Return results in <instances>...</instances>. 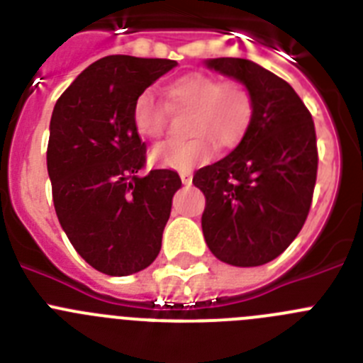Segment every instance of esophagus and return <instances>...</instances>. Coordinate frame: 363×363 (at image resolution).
<instances>
[{"label":"esophagus","instance_id":"1","mask_svg":"<svg viewBox=\"0 0 363 363\" xmlns=\"http://www.w3.org/2000/svg\"><path fill=\"white\" fill-rule=\"evenodd\" d=\"M179 178H182L184 185H191L192 184V172L191 171H182V172H179Z\"/></svg>","mask_w":363,"mask_h":363}]
</instances>
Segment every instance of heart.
<instances>
[{
    "label": "heart",
    "mask_w": 363,
    "mask_h": 363,
    "mask_svg": "<svg viewBox=\"0 0 363 363\" xmlns=\"http://www.w3.org/2000/svg\"><path fill=\"white\" fill-rule=\"evenodd\" d=\"M169 107L174 112H191L187 130L194 134L182 143H163L150 150L156 165L178 171H191L209 162L214 143L220 149H234L245 138L255 118L251 91L236 79L220 82L203 72L185 74L167 86ZM169 111L150 91L142 92L134 101L133 123L138 134L158 140L165 134Z\"/></svg>",
    "instance_id": "b5f03b06"
}]
</instances>
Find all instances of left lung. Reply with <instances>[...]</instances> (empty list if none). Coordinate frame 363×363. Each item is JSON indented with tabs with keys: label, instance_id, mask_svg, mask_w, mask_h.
Instances as JSON below:
<instances>
[{
	"label": "left lung",
	"instance_id": "obj_1",
	"mask_svg": "<svg viewBox=\"0 0 363 363\" xmlns=\"http://www.w3.org/2000/svg\"><path fill=\"white\" fill-rule=\"evenodd\" d=\"M205 63L251 91L255 118L229 156L194 172L207 200L201 229L218 259L256 267L278 258L307 220L318 172L314 121L293 86L255 62Z\"/></svg>",
	"mask_w": 363,
	"mask_h": 363
}]
</instances>
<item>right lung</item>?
<instances>
[{"label": "right lung", "instance_id": "obj_1", "mask_svg": "<svg viewBox=\"0 0 363 363\" xmlns=\"http://www.w3.org/2000/svg\"><path fill=\"white\" fill-rule=\"evenodd\" d=\"M172 60L105 56L60 96L50 118L47 169L57 220L96 271L127 277L152 264L182 187L178 172L147 176V147L134 129V101Z\"/></svg>", "mask_w": 363, "mask_h": 363}]
</instances>
